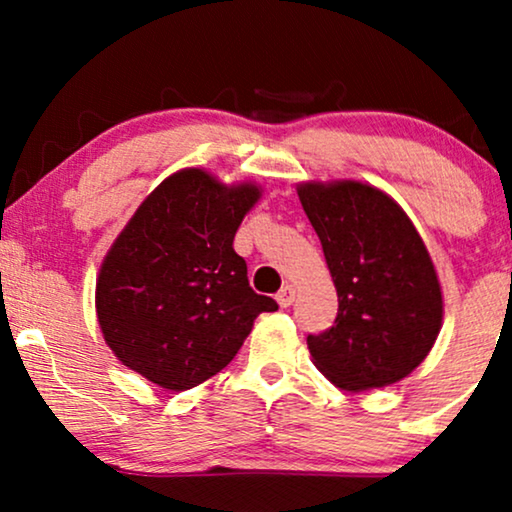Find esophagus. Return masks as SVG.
<instances>
[{"instance_id": "1", "label": "esophagus", "mask_w": 512, "mask_h": 512, "mask_svg": "<svg viewBox=\"0 0 512 512\" xmlns=\"http://www.w3.org/2000/svg\"><path fill=\"white\" fill-rule=\"evenodd\" d=\"M293 298H296V291H293V286H282V291L277 293L279 307H289L293 303Z\"/></svg>"}]
</instances>
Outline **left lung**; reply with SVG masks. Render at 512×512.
Returning a JSON list of instances; mask_svg holds the SVG:
<instances>
[{
  "label": "left lung",
  "mask_w": 512,
  "mask_h": 512,
  "mask_svg": "<svg viewBox=\"0 0 512 512\" xmlns=\"http://www.w3.org/2000/svg\"><path fill=\"white\" fill-rule=\"evenodd\" d=\"M298 198L338 291L335 324L307 335L314 366L345 391L403 380L443 326V293L417 228L387 193L361 181H307Z\"/></svg>",
  "instance_id": "obj_1"
}]
</instances>
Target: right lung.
I'll return each instance as SVG.
<instances>
[{
  "label": "right lung",
  "instance_id": "right-lung-1",
  "mask_svg": "<svg viewBox=\"0 0 512 512\" xmlns=\"http://www.w3.org/2000/svg\"><path fill=\"white\" fill-rule=\"evenodd\" d=\"M261 198L198 167L153 188L104 256L95 310L116 359L167 391H186L235 359L277 303L249 286L233 240Z\"/></svg>",
  "mask_w": 512,
  "mask_h": 512
}]
</instances>
